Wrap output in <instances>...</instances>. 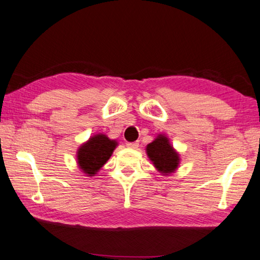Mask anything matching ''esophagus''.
<instances>
[{"label":"esophagus","mask_w":260,"mask_h":260,"mask_svg":"<svg viewBox=\"0 0 260 260\" xmlns=\"http://www.w3.org/2000/svg\"><path fill=\"white\" fill-rule=\"evenodd\" d=\"M129 149H138L139 148V142H129L126 144Z\"/></svg>","instance_id":"obj_1"}]
</instances>
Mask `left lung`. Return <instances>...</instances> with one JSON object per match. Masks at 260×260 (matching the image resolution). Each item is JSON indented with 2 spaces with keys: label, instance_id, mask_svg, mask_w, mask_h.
<instances>
[{
  "label": "left lung",
  "instance_id": "left-lung-1",
  "mask_svg": "<svg viewBox=\"0 0 260 260\" xmlns=\"http://www.w3.org/2000/svg\"><path fill=\"white\" fill-rule=\"evenodd\" d=\"M145 151L154 168L164 176L172 175L177 171L181 162L179 153L165 134H158L152 142L146 145Z\"/></svg>",
  "mask_w": 260,
  "mask_h": 260
}]
</instances>
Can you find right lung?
Masks as SVG:
<instances>
[{
  "instance_id": "add662e5",
  "label": "right lung",
  "mask_w": 260,
  "mask_h": 260,
  "mask_svg": "<svg viewBox=\"0 0 260 260\" xmlns=\"http://www.w3.org/2000/svg\"><path fill=\"white\" fill-rule=\"evenodd\" d=\"M117 146V141L110 140L106 134H94L86 142L81 144L77 150L76 160L78 168L88 177L96 175L110 159Z\"/></svg>"
}]
</instances>
